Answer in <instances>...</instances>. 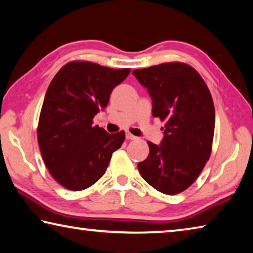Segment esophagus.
Wrapping results in <instances>:
<instances>
[{
  "mask_svg": "<svg viewBox=\"0 0 253 253\" xmlns=\"http://www.w3.org/2000/svg\"><path fill=\"white\" fill-rule=\"evenodd\" d=\"M126 138H127V139H129V140H132V139H136L137 137H136V136H134L132 134H130L129 131H126Z\"/></svg>",
  "mask_w": 253,
  "mask_h": 253,
  "instance_id": "1",
  "label": "esophagus"
}]
</instances>
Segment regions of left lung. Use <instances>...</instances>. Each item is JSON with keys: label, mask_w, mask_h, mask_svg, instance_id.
<instances>
[{"label": "left lung", "mask_w": 253, "mask_h": 253, "mask_svg": "<svg viewBox=\"0 0 253 253\" xmlns=\"http://www.w3.org/2000/svg\"><path fill=\"white\" fill-rule=\"evenodd\" d=\"M132 75L153 99V116L165 122L161 145L147 142L149 155L138 170L164 194L185 191L195 182L212 152L215 109L207 84L194 68L165 62Z\"/></svg>", "instance_id": "1"}]
</instances>
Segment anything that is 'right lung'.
<instances>
[{
    "label": "right lung",
    "instance_id": "right-lung-1",
    "mask_svg": "<svg viewBox=\"0 0 253 253\" xmlns=\"http://www.w3.org/2000/svg\"><path fill=\"white\" fill-rule=\"evenodd\" d=\"M129 68L111 69L90 61L66 63L49 84L37 134L42 158L55 181L81 191L105 174L111 155L125 140V131L109 134L92 119L108 105Z\"/></svg>",
    "mask_w": 253,
    "mask_h": 253
}]
</instances>
